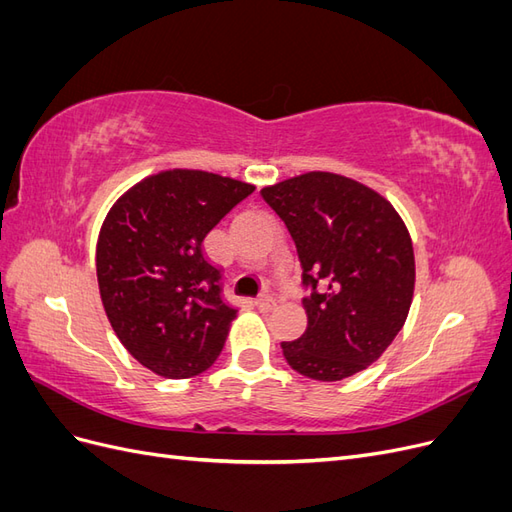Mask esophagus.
Here are the masks:
<instances>
[{
  "mask_svg": "<svg viewBox=\"0 0 512 512\" xmlns=\"http://www.w3.org/2000/svg\"><path fill=\"white\" fill-rule=\"evenodd\" d=\"M275 299L269 297V294H262L260 299H256V307L260 309V312H271V309H275Z\"/></svg>",
  "mask_w": 512,
  "mask_h": 512,
  "instance_id": "esophagus-1",
  "label": "esophagus"
}]
</instances>
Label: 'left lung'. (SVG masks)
Instances as JSON below:
<instances>
[{"instance_id": "1", "label": "left lung", "mask_w": 512, "mask_h": 512, "mask_svg": "<svg viewBox=\"0 0 512 512\" xmlns=\"http://www.w3.org/2000/svg\"><path fill=\"white\" fill-rule=\"evenodd\" d=\"M297 245L305 333L284 342L299 374L335 382L380 359L404 327L414 294V250L389 200L333 173H305L260 192Z\"/></svg>"}]
</instances>
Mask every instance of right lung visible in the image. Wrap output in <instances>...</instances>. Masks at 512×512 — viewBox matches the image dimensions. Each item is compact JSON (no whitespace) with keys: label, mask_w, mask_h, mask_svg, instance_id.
Segmentation results:
<instances>
[{"label":"right lung","mask_w":512,"mask_h":512,"mask_svg":"<svg viewBox=\"0 0 512 512\" xmlns=\"http://www.w3.org/2000/svg\"><path fill=\"white\" fill-rule=\"evenodd\" d=\"M254 185L205 170H164L108 211L96 250L104 312L119 342L153 374L181 380L218 359L237 309L203 241Z\"/></svg>","instance_id":"obj_1"}]
</instances>
